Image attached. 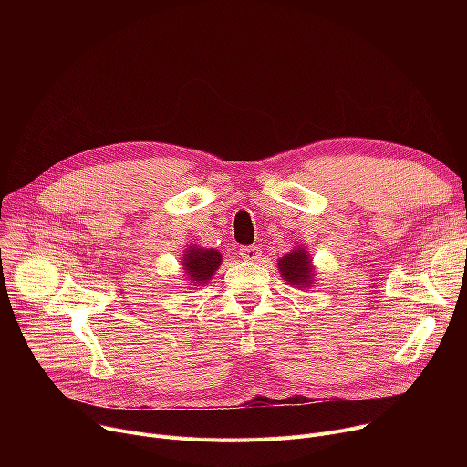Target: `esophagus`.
Wrapping results in <instances>:
<instances>
[{
	"instance_id": "34e87169",
	"label": "esophagus",
	"mask_w": 467,
	"mask_h": 467,
	"mask_svg": "<svg viewBox=\"0 0 467 467\" xmlns=\"http://www.w3.org/2000/svg\"><path fill=\"white\" fill-rule=\"evenodd\" d=\"M240 255L244 259H248V261H259L261 259V250H259V246H242Z\"/></svg>"
}]
</instances>
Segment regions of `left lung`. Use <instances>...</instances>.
<instances>
[{
	"instance_id": "left-lung-1",
	"label": "left lung",
	"mask_w": 467,
	"mask_h": 467,
	"mask_svg": "<svg viewBox=\"0 0 467 467\" xmlns=\"http://www.w3.org/2000/svg\"><path fill=\"white\" fill-rule=\"evenodd\" d=\"M280 273L284 280H287L293 285H305L310 284L312 278V268H310V259L308 254L303 248H297L284 255L278 263Z\"/></svg>"
}]
</instances>
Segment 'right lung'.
I'll return each mask as SVG.
<instances>
[{
	"instance_id": "1",
	"label": "right lung",
	"mask_w": 467,
	"mask_h": 467,
	"mask_svg": "<svg viewBox=\"0 0 467 467\" xmlns=\"http://www.w3.org/2000/svg\"><path fill=\"white\" fill-rule=\"evenodd\" d=\"M183 265L191 280L196 284H202L213 276L215 268L221 265V254L217 250L189 248L187 255L183 257Z\"/></svg>"
}]
</instances>
